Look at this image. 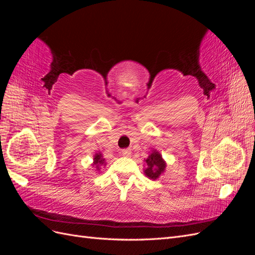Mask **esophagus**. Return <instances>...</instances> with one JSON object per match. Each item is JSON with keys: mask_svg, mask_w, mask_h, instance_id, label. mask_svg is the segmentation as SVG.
I'll use <instances>...</instances> for the list:
<instances>
[{"mask_svg": "<svg viewBox=\"0 0 255 255\" xmlns=\"http://www.w3.org/2000/svg\"><path fill=\"white\" fill-rule=\"evenodd\" d=\"M121 154L123 156H126V157H128L130 154H132V150L130 149H125V150H122L121 151Z\"/></svg>", "mask_w": 255, "mask_h": 255, "instance_id": "obj_1", "label": "esophagus"}]
</instances>
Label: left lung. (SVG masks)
Returning a JSON list of instances; mask_svg holds the SVG:
<instances>
[{
	"label": "left lung",
	"instance_id": "obj_1",
	"mask_svg": "<svg viewBox=\"0 0 255 255\" xmlns=\"http://www.w3.org/2000/svg\"><path fill=\"white\" fill-rule=\"evenodd\" d=\"M144 169L143 173L150 180H157L166 170L167 164L165 159L161 156V154L157 150H153L149 156L144 158Z\"/></svg>",
	"mask_w": 255,
	"mask_h": 255
}]
</instances>
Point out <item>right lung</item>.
<instances>
[{
    "label": "right lung",
    "mask_w": 255,
    "mask_h": 255,
    "mask_svg": "<svg viewBox=\"0 0 255 255\" xmlns=\"http://www.w3.org/2000/svg\"><path fill=\"white\" fill-rule=\"evenodd\" d=\"M106 164H107L106 160H105V158L103 157L101 152H98V153L95 154V155H94V163L91 164L92 167H95L98 171H100V170H101V167H102V166L105 167Z\"/></svg>",
    "instance_id": "add662e5"
}]
</instances>
